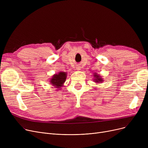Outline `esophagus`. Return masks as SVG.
<instances>
[{"label":"esophagus","instance_id":"obj_1","mask_svg":"<svg viewBox=\"0 0 148 148\" xmlns=\"http://www.w3.org/2000/svg\"><path fill=\"white\" fill-rule=\"evenodd\" d=\"M77 70H79V69H80L79 67H78V68H77Z\"/></svg>","mask_w":148,"mask_h":148}]
</instances>
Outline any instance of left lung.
<instances>
[{"label":"left lung","mask_w":148,"mask_h":148,"mask_svg":"<svg viewBox=\"0 0 148 148\" xmlns=\"http://www.w3.org/2000/svg\"><path fill=\"white\" fill-rule=\"evenodd\" d=\"M94 77H95V79H94V81L95 83H99V82H102L103 81V78H101V77L99 74H98L97 73H95L94 74Z\"/></svg>","instance_id":"left-lung-1"}]
</instances>
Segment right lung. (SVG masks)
<instances>
[{
  "instance_id": "obj_1",
  "label": "right lung",
  "mask_w": 148,
  "mask_h": 148,
  "mask_svg": "<svg viewBox=\"0 0 148 148\" xmlns=\"http://www.w3.org/2000/svg\"><path fill=\"white\" fill-rule=\"evenodd\" d=\"M66 73L65 72H59L58 74L53 75L50 80L51 84L56 88L59 89V90H60V88L63 86V84L66 80Z\"/></svg>"
}]
</instances>
